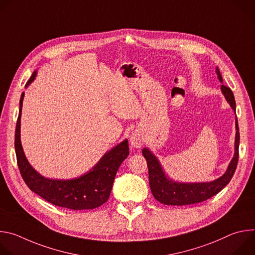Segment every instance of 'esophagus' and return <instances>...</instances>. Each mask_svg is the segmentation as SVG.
<instances>
[{
  "mask_svg": "<svg viewBox=\"0 0 255 255\" xmlns=\"http://www.w3.org/2000/svg\"><path fill=\"white\" fill-rule=\"evenodd\" d=\"M131 144L133 145L134 147H140L141 145L143 144V138H142V136L139 134V133H137V132H135L132 136H131Z\"/></svg>",
  "mask_w": 255,
  "mask_h": 255,
  "instance_id": "obj_1",
  "label": "esophagus"
}]
</instances>
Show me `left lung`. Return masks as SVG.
Returning a JSON list of instances; mask_svg holds the SVG:
<instances>
[{"mask_svg": "<svg viewBox=\"0 0 255 255\" xmlns=\"http://www.w3.org/2000/svg\"><path fill=\"white\" fill-rule=\"evenodd\" d=\"M216 72L220 82H223L222 76L219 68L217 67ZM221 90L230 104L233 110L235 111L236 104L233 92L230 88L222 85ZM236 136H235V154L228 166L227 171L218 179L211 181V183H198V184H183L173 183V181L166 178L162 168L156 159V157L147 149L144 148L142 154L147 161L148 166V178L149 186L153 197L160 203L164 205L171 206H185L191 204L201 203L206 201L219 193L224 187L228 185L231 180L238 163L239 158V128L238 121L236 117Z\"/></svg>", "mask_w": 255, "mask_h": 255, "instance_id": "left-lung-1", "label": "left lung"}]
</instances>
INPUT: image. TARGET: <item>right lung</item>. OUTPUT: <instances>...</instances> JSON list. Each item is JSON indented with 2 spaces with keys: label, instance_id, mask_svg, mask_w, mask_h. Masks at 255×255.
Returning <instances> with one entry per match:
<instances>
[{
  "label": "right lung",
  "instance_id": "1",
  "mask_svg": "<svg viewBox=\"0 0 255 255\" xmlns=\"http://www.w3.org/2000/svg\"><path fill=\"white\" fill-rule=\"evenodd\" d=\"M36 77L34 71L26 84ZM24 93L20 99V110L15 132V150L20 173L28 188L48 203L70 210H90L102 206L110 197L115 175L123 160L129 155L128 141L124 140L106 153L99 163L85 175L70 180L44 178L29 164L20 140V122Z\"/></svg>",
  "mask_w": 255,
  "mask_h": 255
}]
</instances>
